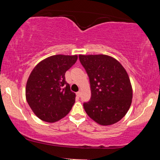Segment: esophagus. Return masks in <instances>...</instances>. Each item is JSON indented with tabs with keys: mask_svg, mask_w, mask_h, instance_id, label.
Segmentation results:
<instances>
[{
	"mask_svg": "<svg viewBox=\"0 0 160 160\" xmlns=\"http://www.w3.org/2000/svg\"><path fill=\"white\" fill-rule=\"evenodd\" d=\"M76 95H77V96L80 97V95H81V92H80L79 91V92H78L76 93Z\"/></svg>",
	"mask_w": 160,
	"mask_h": 160,
	"instance_id": "34e87169",
	"label": "esophagus"
}]
</instances>
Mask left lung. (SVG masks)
Masks as SVG:
<instances>
[{
  "mask_svg": "<svg viewBox=\"0 0 160 160\" xmlns=\"http://www.w3.org/2000/svg\"><path fill=\"white\" fill-rule=\"evenodd\" d=\"M89 78L91 98L84 102L88 116L102 126L120 121L129 109L132 89L126 71L115 58L106 55H80Z\"/></svg>",
  "mask_w": 160,
  "mask_h": 160,
  "instance_id": "left-lung-1",
  "label": "left lung"
}]
</instances>
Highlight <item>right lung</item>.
Masks as SVG:
<instances>
[{
  "label": "right lung",
  "instance_id": "add662e5",
  "mask_svg": "<svg viewBox=\"0 0 160 160\" xmlns=\"http://www.w3.org/2000/svg\"><path fill=\"white\" fill-rule=\"evenodd\" d=\"M78 60V56L56 55L35 66L28 79L27 102L38 118L54 122L65 117L75 102L65 74Z\"/></svg>",
  "mask_w": 160,
  "mask_h": 160
}]
</instances>
